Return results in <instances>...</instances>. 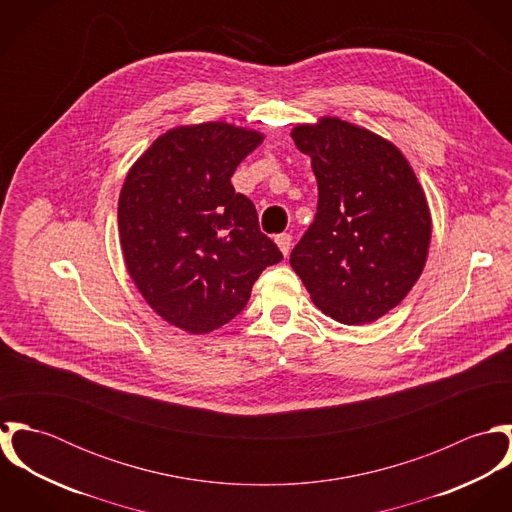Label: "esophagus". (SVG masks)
<instances>
[{"label":"esophagus","mask_w":512,"mask_h":512,"mask_svg":"<svg viewBox=\"0 0 512 512\" xmlns=\"http://www.w3.org/2000/svg\"><path fill=\"white\" fill-rule=\"evenodd\" d=\"M276 244L280 246L282 254H284V256H288V254H290V250H292V236H290L288 232H282V234H278V236H276Z\"/></svg>","instance_id":"1"}]
</instances>
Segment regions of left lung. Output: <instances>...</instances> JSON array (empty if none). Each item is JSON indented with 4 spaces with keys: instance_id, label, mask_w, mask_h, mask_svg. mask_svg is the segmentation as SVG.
<instances>
[{
    "instance_id": "obj_1",
    "label": "left lung",
    "mask_w": 512,
    "mask_h": 512,
    "mask_svg": "<svg viewBox=\"0 0 512 512\" xmlns=\"http://www.w3.org/2000/svg\"><path fill=\"white\" fill-rule=\"evenodd\" d=\"M292 138L311 157L319 199L290 264L325 315L376 321L426 264L432 219L416 173L398 147L339 118L297 126Z\"/></svg>"
}]
</instances>
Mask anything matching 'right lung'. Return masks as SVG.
<instances>
[{"instance_id": "right-lung-1", "label": "right lung", "mask_w": 512, "mask_h": 512, "mask_svg": "<svg viewBox=\"0 0 512 512\" xmlns=\"http://www.w3.org/2000/svg\"><path fill=\"white\" fill-rule=\"evenodd\" d=\"M262 140L224 122L175 128L124 181L118 228L128 272L157 315L193 335L236 317L258 276L284 258L230 183Z\"/></svg>"}]
</instances>
